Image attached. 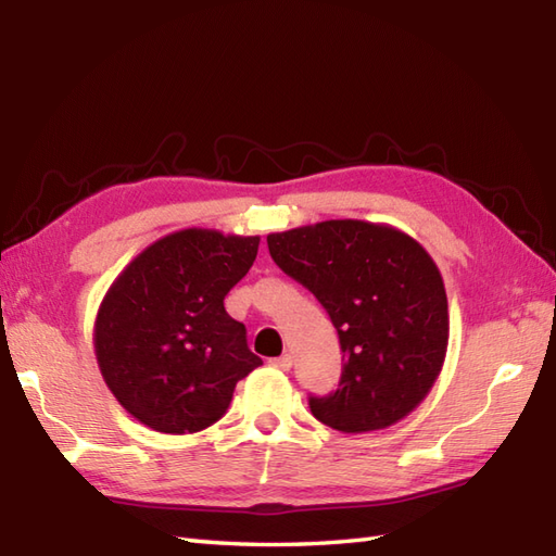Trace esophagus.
Segmentation results:
<instances>
[{
  "label": "esophagus",
  "mask_w": 556,
  "mask_h": 556,
  "mask_svg": "<svg viewBox=\"0 0 556 556\" xmlns=\"http://www.w3.org/2000/svg\"><path fill=\"white\" fill-rule=\"evenodd\" d=\"M269 363L275 365V368H279V370H289L291 365H293V358L289 356V353H285V356H279V358H271Z\"/></svg>",
  "instance_id": "34e87169"
}]
</instances>
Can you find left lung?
<instances>
[{
    "mask_svg": "<svg viewBox=\"0 0 556 556\" xmlns=\"http://www.w3.org/2000/svg\"><path fill=\"white\" fill-rule=\"evenodd\" d=\"M267 248L323 303L344 351L337 392L308 399L313 416L339 432L406 418L428 396L448 344L446 291L428 251L361 219L269 233Z\"/></svg>",
    "mask_w": 556,
    "mask_h": 556,
    "instance_id": "obj_1",
    "label": "left lung"
}]
</instances>
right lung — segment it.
Listing matches in <instances>:
<instances>
[{
  "mask_svg": "<svg viewBox=\"0 0 556 556\" xmlns=\"http://www.w3.org/2000/svg\"><path fill=\"white\" fill-rule=\"evenodd\" d=\"M260 236L184 229L126 265L96 320V356L116 401L148 428L186 434L227 413L257 365L245 327L224 311Z\"/></svg>",
  "mask_w": 556,
  "mask_h": 556,
  "instance_id": "add662e5",
  "label": "right lung"
}]
</instances>
